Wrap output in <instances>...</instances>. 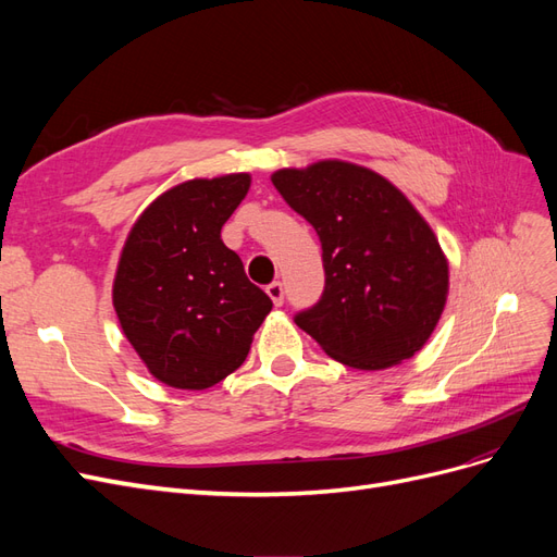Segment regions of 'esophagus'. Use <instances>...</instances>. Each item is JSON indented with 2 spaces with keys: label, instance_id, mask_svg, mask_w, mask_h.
<instances>
[{
  "label": "esophagus",
  "instance_id": "obj_1",
  "mask_svg": "<svg viewBox=\"0 0 557 557\" xmlns=\"http://www.w3.org/2000/svg\"><path fill=\"white\" fill-rule=\"evenodd\" d=\"M267 295L272 297L274 307H281V305H283V285H281L278 281H274V283H269V285H267Z\"/></svg>",
  "mask_w": 557,
  "mask_h": 557
}]
</instances>
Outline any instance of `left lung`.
<instances>
[{"mask_svg": "<svg viewBox=\"0 0 557 557\" xmlns=\"http://www.w3.org/2000/svg\"><path fill=\"white\" fill-rule=\"evenodd\" d=\"M272 183L323 246V297L295 323L352 369L413 358L448 297V260L425 218L385 176L344 160L278 170Z\"/></svg>", "mask_w": 557, "mask_h": 557, "instance_id": "8db88e82", "label": "left lung"}]
</instances>
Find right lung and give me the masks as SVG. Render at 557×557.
<instances>
[{"label": "right lung", "instance_id": "add662e5", "mask_svg": "<svg viewBox=\"0 0 557 557\" xmlns=\"http://www.w3.org/2000/svg\"><path fill=\"white\" fill-rule=\"evenodd\" d=\"M250 174L190 178L164 190L132 225L113 278V309L146 369L178 391H207L248 356L269 299L221 230Z\"/></svg>", "mask_w": 557, "mask_h": 557}]
</instances>
